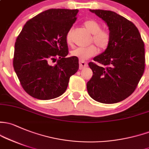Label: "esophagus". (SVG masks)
I'll list each match as a JSON object with an SVG mask.
<instances>
[{"mask_svg": "<svg viewBox=\"0 0 149 149\" xmlns=\"http://www.w3.org/2000/svg\"><path fill=\"white\" fill-rule=\"evenodd\" d=\"M87 66H88V63L86 62L83 61H80V62H79V69L80 70L84 69V68H86Z\"/></svg>", "mask_w": 149, "mask_h": 149, "instance_id": "esophagus-1", "label": "esophagus"}]
</instances>
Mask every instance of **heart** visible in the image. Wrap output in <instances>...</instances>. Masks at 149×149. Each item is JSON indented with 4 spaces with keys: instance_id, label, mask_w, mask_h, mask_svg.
I'll list each match as a JSON object with an SVG mask.
<instances>
[{
    "instance_id": "1",
    "label": "heart",
    "mask_w": 149,
    "mask_h": 149,
    "mask_svg": "<svg viewBox=\"0 0 149 149\" xmlns=\"http://www.w3.org/2000/svg\"><path fill=\"white\" fill-rule=\"evenodd\" d=\"M84 26L93 35L92 41L96 45L99 49L104 50L109 46L111 40L109 33L105 30H101V26L99 23L94 20H88L84 23ZM66 42L70 44L72 42V30L70 29L66 34ZM71 55L77 57L79 60L86 61L89 58L97 54V48L94 46L86 48H76L71 51Z\"/></svg>"
}]
</instances>
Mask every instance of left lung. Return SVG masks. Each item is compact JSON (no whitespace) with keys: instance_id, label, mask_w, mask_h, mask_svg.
<instances>
[{"instance_id":"8db88e82","label":"left lung","mask_w":149,"mask_h":149,"mask_svg":"<svg viewBox=\"0 0 149 149\" xmlns=\"http://www.w3.org/2000/svg\"><path fill=\"white\" fill-rule=\"evenodd\" d=\"M107 24L109 46L88 63L93 71L87 91L93 99L115 103L128 98L136 88L145 68L144 43L136 26L111 10H89Z\"/></svg>"}]
</instances>
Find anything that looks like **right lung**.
<instances>
[{"label":"right lung","mask_w":149,"mask_h":149,"mask_svg":"<svg viewBox=\"0 0 149 149\" xmlns=\"http://www.w3.org/2000/svg\"><path fill=\"white\" fill-rule=\"evenodd\" d=\"M79 10L48 9L26 22L16 39L13 68L22 87L33 98L61 95L79 68V58H67L66 34ZM57 61L54 66L49 61Z\"/></svg>","instance_id":"obj_1"}]
</instances>
